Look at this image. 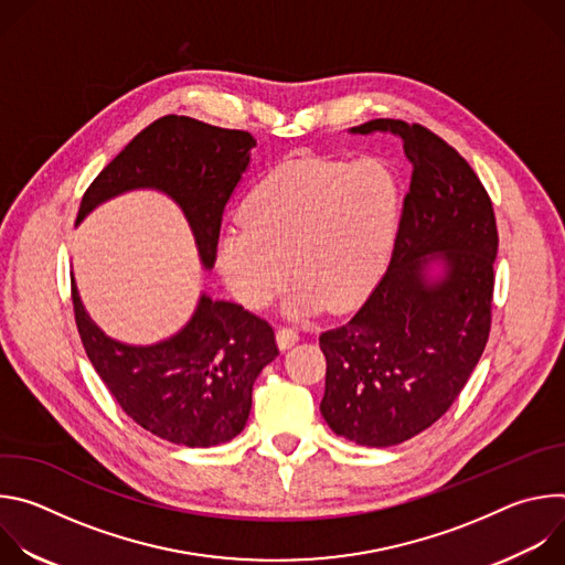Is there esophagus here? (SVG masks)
Here are the masks:
<instances>
[{
  "instance_id": "esophagus-1",
  "label": "esophagus",
  "mask_w": 565,
  "mask_h": 565,
  "mask_svg": "<svg viewBox=\"0 0 565 565\" xmlns=\"http://www.w3.org/2000/svg\"><path fill=\"white\" fill-rule=\"evenodd\" d=\"M297 340H299V333H297L295 329H290V327H279V329H277V347H279L281 351L290 349Z\"/></svg>"
}]
</instances>
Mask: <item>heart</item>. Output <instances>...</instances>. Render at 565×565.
I'll return each instance as SVG.
<instances>
[{"mask_svg":"<svg viewBox=\"0 0 565 565\" xmlns=\"http://www.w3.org/2000/svg\"><path fill=\"white\" fill-rule=\"evenodd\" d=\"M399 190L377 160L342 163L299 158L268 172L241 207L244 225H225L216 266L232 295L266 308L288 281H299L288 315L349 310L362 301L388 259Z\"/></svg>","mask_w":565,"mask_h":565,"instance_id":"obj_1","label":"heart"}]
</instances>
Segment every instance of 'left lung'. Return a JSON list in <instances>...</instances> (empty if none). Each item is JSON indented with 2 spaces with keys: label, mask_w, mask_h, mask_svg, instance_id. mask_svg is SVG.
Instances as JSON below:
<instances>
[{
  "label": "left lung",
  "mask_w": 565,
  "mask_h": 565,
  "mask_svg": "<svg viewBox=\"0 0 565 565\" xmlns=\"http://www.w3.org/2000/svg\"><path fill=\"white\" fill-rule=\"evenodd\" d=\"M412 163L391 264L344 327L319 335V412L358 445L391 447L431 427L467 384L492 324L499 250L492 201L467 160L423 125L377 118Z\"/></svg>",
  "instance_id": "8db88e82"
}]
</instances>
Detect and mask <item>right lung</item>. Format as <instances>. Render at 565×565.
I'll use <instances>...</instances> for the list:
<instances>
[{
  "label": "right lung",
  "mask_w": 565,
  "mask_h": 565,
  "mask_svg": "<svg viewBox=\"0 0 565 565\" xmlns=\"http://www.w3.org/2000/svg\"><path fill=\"white\" fill-rule=\"evenodd\" d=\"M257 140L188 116H166L142 129L96 177L77 221L134 190L170 196L185 214L199 259L214 266L223 210L250 166ZM75 324L85 351L122 412L149 434L214 447L244 431L253 384L279 351L275 331L244 306L201 295L188 324L149 347L109 338L89 317L71 277Z\"/></svg>",
  "instance_id": "obj_1"
}]
</instances>
